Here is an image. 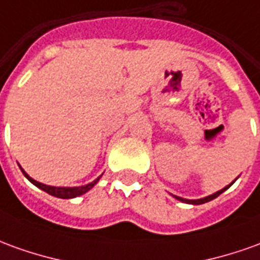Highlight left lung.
Wrapping results in <instances>:
<instances>
[{
	"label": "left lung",
	"instance_id": "obj_1",
	"mask_svg": "<svg viewBox=\"0 0 260 260\" xmlns=\"http://www.w3.org/2000/svg\"><path fill=\"white\" fill-rule=\"evenodd\" d=\"M232 183H234V181H232ZM231 184H230V186H231ZM230 186H226L225 188L219 190V191H217V193L211 194V196H208V197H204V199H200V200H186V199H181V197H177V196H174V197H176L177 200H180V201H183V203H188V204H204V203H207V201H211V200L217 199L219 194L224 193L225 190H226V188H228Z\"/></svg>",
	"mask_w": 260,
	"mask_h": 260
}]
</instances>
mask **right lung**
<instances>
[{"label":"right lung","mask_w":260,"mask_h":260,"mask_svg":"<svg viewBox=\"0 0 260 260\" xmlns=\"http://www.w3.org/2000/svg\"><path fill=\"white\" fill-rule=\"evenodd\" d=\"M22 170V169H21ZM22 173L26 176V179H28L30 183H34L36 187H39L41 190H43V191H46V193H49L50 196H54V197H59V199H73V197H77V196H81V194L87 193L90 188H92L94 187V184L97 183V181L100 180L99 179H95L94 181H91V183H88L87 186H80V187H52V186H46V184H42V183H39V181L34 180L32 177H29L28 174L25 173L22 170Z\"/></svg>","instance_id":"obj_1"}]
</instances>
